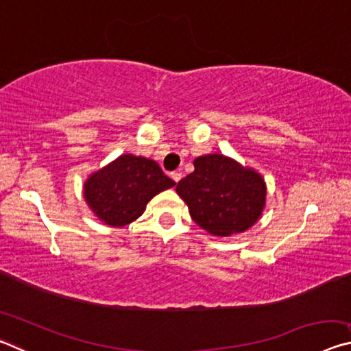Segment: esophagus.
I'll list each match as a JSON object with an SVG mask.
<instances>
[{
    "label": "esophagus",
    "mask_w": 351,
    "mask_h": 351,
    "mask_svg": "<svg viewBox=\"0 0 351 351\" xmlns=\"http://www.w3.org/2000/svg\"><path fill=\"white\" fill-rule=\"evenodd\" d=\"M170 176H171V180H173L175 182H180V180H181V171H171L170 173Z\"/></svg>",
    "instance_id": "34e87169"
}]
</instances>
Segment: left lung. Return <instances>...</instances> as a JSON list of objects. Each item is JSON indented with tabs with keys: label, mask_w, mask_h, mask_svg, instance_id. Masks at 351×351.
<instances>
[{
	"label": "left lung",
	"mask_w": 351,
	"mask_h": 351,
	"mask_svg": "<svg viewBox=\"0 0 351 351\" xmlns=\"http://www.w3.org/2000/svg\"><path fill=\"white\" fill-rule=\"evenodd\" d=\"M193 165L195 171L178 182L176 192L199 228L229 237L257 221L266 199L265 181L257 171L223 154L199 156Z\"/></svg>",
	"instance_id": "1"
}]
</instances>
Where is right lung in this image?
Masks as SVG:
<instances>
[{
  "label": "right lung",
  "instance_id": "right-lung-1",
  "mask_svg": "<svg viewBox=\"0 0 351 351\" xmlns=\"http://www.w3.org/2000/svg\"><path fill=\"white\" fill-rule=\"evenodd\" d=\"M175 186L152 159L122 154L88 178L85 199L110 226H125L139 218L154 195Z\"/></svg>",
  "mask_w": 351,
  "mask_h": 351
}]
</instances>
